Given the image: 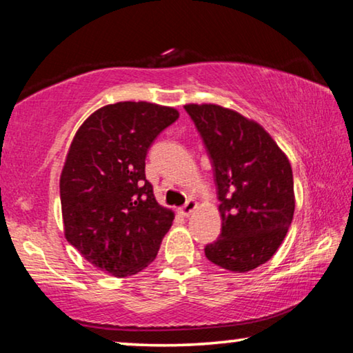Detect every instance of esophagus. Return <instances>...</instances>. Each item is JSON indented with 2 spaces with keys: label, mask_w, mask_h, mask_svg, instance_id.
<instances>
[{
  "label": "esophagus",
  "mask_w": 353,
  "mask_h": 353,
  "mask_svg": "<svg viewBox=\"0 0 353 353\" xmlns=\"http://www.w3.org/2000/svg\"><path fill=\"white\" fill-rule=\"evenodd\" d=\"M196 207H198L196 201L188 199L187 202H185V205L181 208V213L183 214V216H190V214L196 210Z\"/></svg>",
  "instance_id": "34e87169"
}]
</instances>
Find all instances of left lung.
<instances>
[{
  "label": "left lung",
  "instance_id": "1",
  "mask_svg": "<svg viewBox=\"0 0 353 353\" xmlns=\"http://www.w3.org/2000/svg\"><path fill=\"white\" fill-rule=\"evenodd\" d=\"M204 140L218 190L223 229L205 256L232 272L266 263L294 214L290 160L259 123L216 104H187Z\"/></svg>",
  "mask_w": 353,
  "mask_h": 353
}]
</instances>
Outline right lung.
<instances>
[{
    "label": "right lung",
    "instance_id": "1",
    "mask_svg": "<svg viewBox=\"0 0 353 353\" xmlns=\"http://www.w3.org/2000/svg\"><path fill=\"white\" fill-rule=\"evenodd\" d=\"M177 118L172 107L124 101L92 113L71 141L61 174L65 238L110 276L145 270L174 219L155 201L145 160Z\"/></svg>",
    "mask_w": 353,
    "mask_h": 353
}]
</instances>
